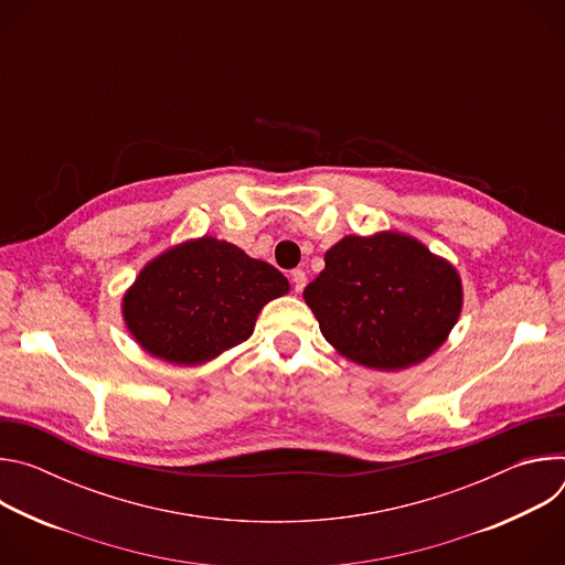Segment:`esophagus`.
<instances>
[{
	"instance_id": "obj_1",
	"label": "esophagus",
	"mask_w": 565,
	"mask_h": 565,
	"mask_svg": "<svg viewBox=\"0 0 565 565\" xmlns=\"http://www.w3.org/2000/svg\"><path fill=\"white\" fill-rule=\"evenodd\" d=\"M290 281H292V288H295V292H301L303 288H306V273L303 270H292L290 273Z\"/></svg>"
}]
</instances>
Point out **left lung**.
I'll return each mask as SVG.
<instances>
[{
    "instance_id": "left-lung-1",
    "label": "left lung",
    "mask_w": 565,
    "mask_h": 565,
    "mask_svg": "<svg viewBox=\"0 0 565 565\" xmlns=\"http://www.w3.org/2000/svg\"><path fill=\"white\" fill-rule=\"evenodd\" d=\"M303 290L319 331L344 358L399 371L443 347L462 308L456 268L399 232L349 234Z\"/></svg>"
}]
</instances>
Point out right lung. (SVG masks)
<instances>
[{"instance_id": "add662e5", "label": "right lung", "mask_w": 565, "mask_h": 565, "mask_svg": "<svg viewBox=\"0 0 565 565\" xmlns=\"http://www.w3.org/2000/svg\"><path fill=\"white\" fill-rule=\"evenodd\" d=\"M288 279L244 250L201 236L151 259L122 297L134 340L172 364H203L246 342L262 308Z\"/></svg>"}]
</instances>
